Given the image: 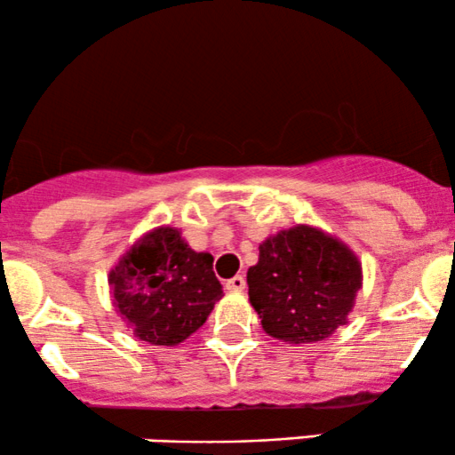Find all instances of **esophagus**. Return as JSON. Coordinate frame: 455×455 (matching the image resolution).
Instances as JSON below:
<instances>
[{"label":"esophagus","instance_id":"obj_1","mask_svg":"<svg viewBox=\"0 0 455 455\" xmlns=\"http://www.w3.org/2000/svg\"><path fill=\"white\" fill-rule=\"evenodd\" d=\"M243 289H245L243 275H235V278L227 280V291H233V293H237V291H243Z\"/></svg>","mask_w":455,"mask_h":455}]
</instances>
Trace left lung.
I'll return each mask as SVG.
<instances>
[{
	"instance_id": "8db88e82",
	"label": "left lung",
	"mask_w": 455,
	"mask_h": 455,
	"mask_svg": "<svg viewBox=\"0 0 455 455\" xmlns=\"http://www.w3.org/2000/svg\"><path fill=\"white\" fill-rule=\"evenodd\" d=\"M362 286L357 254L312 224L269 235L248 269V297L260 325L286 344L321 342L347 325Z\"/></svg>"
}]
</instances>
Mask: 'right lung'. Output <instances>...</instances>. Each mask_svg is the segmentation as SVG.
<instances>
[{"instance_id": "1", "label": "right lung", "mask_w": 455, "mask_h": 455, "mask_svg": "<svg viewBox=\"0 0 455 455\" xmlns=\"http://www.w3.org/2000/svg\"><path fill=\"white\" fill-rule=\"evenodd\" d=\"M119 318L134 338L154 347H177L222 299L210 252H195L169 224L143 233L108 271Z\"/></svg>"}]
</instances>
